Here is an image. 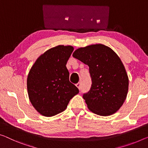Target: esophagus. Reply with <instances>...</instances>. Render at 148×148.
I'll list each match as a JSON object with an SVG mask.
<instances>
[{
  "label": "esophagus",
  "mask_w": 148,
  "mask_h": 148,
  "mask_svg": "<svg viewBox=\"0 0 148 148\" xmlns=\"http://www.w3.org/2000/svg\"><path fill=\"white\" fill-rule=\"evenodd\" d=\"M76 87H78L79 90H80V89H81V84H80V83L79 82V83H78V84H76Z\"/></svg>",
  "instance_id": "obj_1"
}]
</instances>
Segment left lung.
Instances as JSON below:
<instances>
[{"label":"left lung","instance_id":"1","mask_svg":"<svg viewBox=\"0 0 148 148\" xmlns=\"http://www.w3.org/2000/svg\"><path fill=\"white\" fill-rule=\"evenodd\" d=\"M72 56L89 66L92 84L90 91L83 94L88 109L101 116L116 112L128 90V78L120 58L102 44L79 48Z\"/></svg>","mask_w":148,"mask_h":148}]
</instances>
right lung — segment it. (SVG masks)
I'll return each mask as SVG.
<instances>
[{"mask_svg": "<svg viewBox=\"0 0 148 148\" xmlns=\"http://www.w3.org/2000/svg\"><path fill=\"white\" fill-rule=\"evenodd\" d=\"M74 48L58 45L37 58L27 79L28 95L33 106L42 115L52 116L64 111L70 100L79 93L69 81L68 60Z\"/></svg>", "mask_w": 148, "mask_h": 148, "instance_id": "add662e5", "label": "right lung"}]
</instances>
